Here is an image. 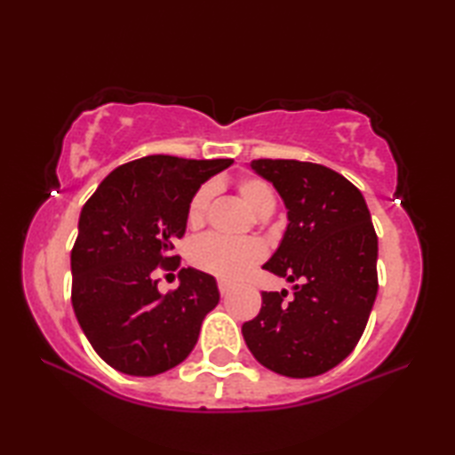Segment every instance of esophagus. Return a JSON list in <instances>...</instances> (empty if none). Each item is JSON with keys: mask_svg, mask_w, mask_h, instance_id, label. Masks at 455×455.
Segmentation results:
<instances>
[{"mask_svg": "<svg viewBox=\"0 0 455 455\" xmlns=\"http://www.w3.org/2000/svg\"><path fill=\"white\" fill-rule=\"evenodd\" d=\"M233 289H235V284H230V283H227V281H219V291H220L222 297L230 295V291H233Z\"/></svg>", "mask_w": 455, "mask_h": 455, "instance_id": "obj_1", "label": "esophagus"}]
</instances>
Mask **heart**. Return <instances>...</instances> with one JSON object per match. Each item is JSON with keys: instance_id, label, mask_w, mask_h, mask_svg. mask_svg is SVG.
Returning a JSON list of instances; mask_svg holds the SVG:
<instances>
[{"instance_id": "heart-1", "label": "heart", "mask_w": 455, "mask_h": 455, "mask_svg": "<svg viewBox=\"0 0 455 455\" xmlns=\"http://www.w3.org/2000/svg\"><path fill=\"white\" fill-rule=\"evenodd\" d=\"M236 190L241 198L249 204V209L267 217L275 211L276 198L268 182L259 176H243L236 182ZM214 196L212 184H203L195 190L187 206V222L192 230L206 225L211 203ZM265 259V246L252 238H227L220 235L203 236L192 244L190 260L200 271L209 273L222 281H236L251 271Z\"/></svg>"}]
</instances>
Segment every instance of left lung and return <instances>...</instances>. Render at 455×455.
I'll return each instance as SVG.
<instances>
[{
	"label": "left lung",
	"instance_id": "obj_1",
	"mask_svg": "<svg viewBox=\"0 0 455 455\" xmlns=\"http://www.w3.org/2000/svg\"><path fill=\"white\" fill-rule=\"evenodd\" d=\"M289 209L281 246L263 267L295 283L263 291L243 325L260 365L287 377H315L349 355L363 335L377 295V235L361 190L331 168L299 160H252Z\"/></svg>",
	"mask_w": 455,
	"mask_h": 455
}]
</instances>
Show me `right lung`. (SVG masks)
I'll return each mask as SVG.
<instances>
[{"label":"right lung","instance_id":"add662e5","mask_svg":"<svg viewBox=\"0 0 455 455\" xmlns=\"http://www.w3.org/2000/svg\"><path fill=\"white\" fill-rule=\"evenodd\" d=\"M230 158L146 156L118 166L80 212L72 249V307L84 335L126 375L164 373L195 349L206 313L219 305L214 276L180 268L166 295L156 275L176 271L174 241L187 230L195 190Z\"/></svg>","mask_w":455,"mask_h":455}]
</instances>
